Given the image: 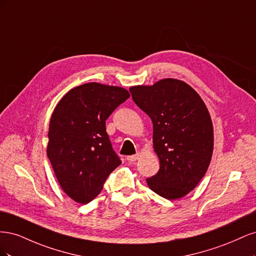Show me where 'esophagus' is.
Segmentation results:
<instances>
[{
    "label": "esophagus",
    "instance_id": "1",
    "mask_svg": "<svg viewBox=\"0 0 256 256\" xmlns=\"http://www.w3.org/2000/svg\"><path fill=\"white\" fill-rule=\"evenodd\" d=\"M138 156H140V154H131V156H128V157H127V160H128L129 162H134V161H136V160L138 159Z\"/></svg>",
    "mask_w": 256,
    "mask_h": 256
}]
</instances>
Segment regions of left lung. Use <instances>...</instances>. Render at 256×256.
I'll list each match as a JSON object with an SVG mask.
<instances>
[{
	"mask_svg": "<svg viewBox=\"0 0 256 256\" xmlns=\"http://www.w3.org/2000/svg\"><path fill=\"white\" fill-rule=\"evenodd\" d=\"M129 90L152 122L160 168L146 178L147 184L162 198H180L196 187L210 164L214 131L207 108L190 85L176 79Z\"/></svg>",
	"mask_w": 256,
	"mask_h": 256,
	"instance_id": "obj_1",
	"label": "left lung"
}]
</instances>
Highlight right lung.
<instances>
[{
  "instance_id": "1",
  "label": "right lung",
  "mask_w": 256,
  "mask_h": 256,
  "mask_svg": "<svg viewBox=\"0 0 256 256\" xmlns=\"http://www.w3.org/2000/svg\"><path fill=\"white\" fill-rule=\"evenodd\" d=\"M129 97L125 88L92 82L69 90L54 110L47 154L62 189L76 202L94 200L122 164L106 120Z\"/></svg>"
}]
</instances>
